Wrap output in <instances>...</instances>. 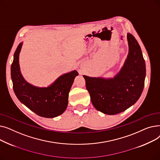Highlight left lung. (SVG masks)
I'll list each match as a JSON object with an SVG mask.
<instances>
[{"label":"left lung","mask_w":160,"mask_h":160,"mask_svg":"<svg viewBox=\"0 0 160 160\" xmlns=\"http://www.w3.org/2000/svg\"><path fill=\"white\" fill-rule=\"evenodd\" d=\"M129 53L125 63L113 79L91 78L83 75L91 102L97 110L108 115L118 114L135 104L145 85V60L137 40L127 35Z\"/></svg>","instance_id":"8db88e82"}]
</instances>
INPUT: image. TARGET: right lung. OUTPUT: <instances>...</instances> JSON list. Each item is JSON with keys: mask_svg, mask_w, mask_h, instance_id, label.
I'll use <instances>...</instances> for the list:
<instances>
[{"mask_svg": "<svg viewBox=\"0 0 160 160\" xmlns=\"http://www.w3.org/2000/svg\"><path fill=\"white\" fill-rule=\"evenodd\" d=\"M22 43L15 50L11 65V77L16 97L39 116L53 118L62 114L67 108L69 93L78 72L73 71L61 76L47 88L33 86L24 80L20 72L19 55Z\"/></svg>", "mask_w": 160, "mask_h": 160, "instance_id": "right-lung-1", "label": "right lung"}]
</instances>
